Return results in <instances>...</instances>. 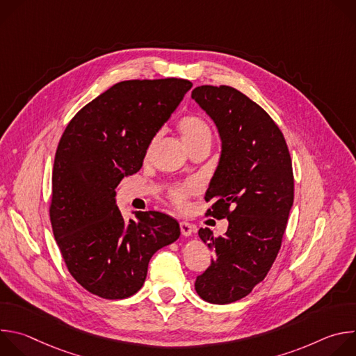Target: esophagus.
<instances>
[{"mask_svg": "<svg viewBox=\"0 0 356 356\" xmlns=\"http://www.w3.org/2000/svg\"><path fill=\"white\" fill-rule=\"evenodd\" d=\"M180 231L183 236H190L193 232V225L187 221H180Z\"/></svg>", "mask_w": 356, "mask_h": 356, "instance_id": "esophagus-1", "label": "esophagus"}]
</instances>
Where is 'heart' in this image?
<instances>
[{
	"label": "heart",
	"instance_id": "b5f03b06",
	"mask_svg": "<svg viewBox=\"0 0 356 356\" xmlns=\"http://www.w3.org/2000/svg\"><path fill=\"white\" fill-rule=\"evenodd\" d=\"M177 131L180 134V138H181L183 143L186 145V147L188 150H191L193 147L201 146V145L211 146V142H213L211 128L204 120L197 117V115L183 117L177 122ZM155 140H156V138L152 139V142L149 145V150H150V147H152V145H154ZM194 190H195V187L193 184H186V186L176 187L170 191V198L176 206L184 207L186 202H187L188 194L193 193Z\"/></svg>",
	"mask_w": 356,
	"mask_h": 356
}]
</instances>
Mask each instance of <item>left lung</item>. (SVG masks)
<instances>
[{
	"label": "left lung",
	"mask_w": 356,
	"mask_h": 356,
	"mask_svg": "<svg viewBox=\"0 0 356 356\" xmlns=\"http://www.w3.org/2000/svg\"><path fill=\"white\" fill-rule=\"evenodd\" d=\"M191 98L214 121L221 156L206 193L207 216L227 218L228 229L198 236L214 252L197 276V294L213 304L248 296L270 270L294 198L291 159L284 136L269 114L229 86H200Z\"/></svg>",
	"instance_id": "8db88e82"
}]
</instances>
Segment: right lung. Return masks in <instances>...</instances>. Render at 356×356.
<instances>
[{
    "mask_svg": "<svg viewBox=\"0 0 356 356\" xmlns=\"http://www.w3.org/2000/svg\"><path fill=\"white\" fill-rule=\"evenodd\" d=\"M184 79L127 80L83 107L66 127L52 173L50 222L70 275L90 293L118 300L145 283L154 253L180 236L158 211L125 221L115 188L191 88Z\"/></svg>",
    "mask_w": 356,
    "mask_h": 356,
    "instance_id": "obj_1",
    "label": "right lung"
}]
</instances>
